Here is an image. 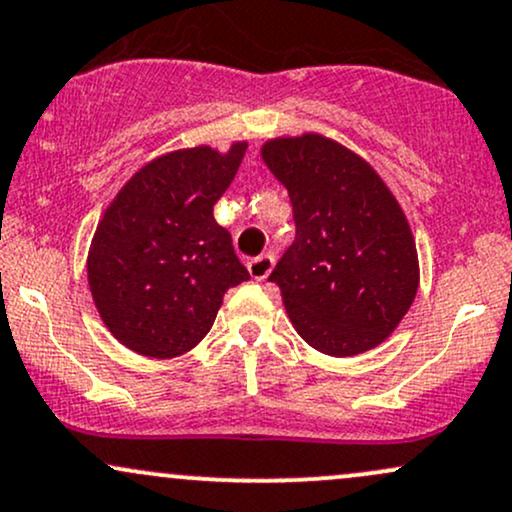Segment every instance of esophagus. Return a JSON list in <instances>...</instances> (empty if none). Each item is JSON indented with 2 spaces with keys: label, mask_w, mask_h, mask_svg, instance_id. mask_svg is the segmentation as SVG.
Returning a JSON list of instances; mask_svg holds the SVG:
<instances>
[{
  "label": "esophagus",
  "mask_w": 512,
  "mask_h": 512,
  "mask_svg": "<svg viewBox=\"0 0 512 512\" xmlns=\"http://www.w3.org/2000/svg\"><path fill=\"white\" fill-rule=\"evenodd\" d=\"M273 266H275V258L270 254H263V256L251 258L249 266H246V268H249L251 278H254V280H266L270 275V270H273Z\"/></svg>",
  "instance_id": "esophagus-1"
}]
</instances>
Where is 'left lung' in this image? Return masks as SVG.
<instances>
[{"label": "left lung", "mask_w": 512, "mask_h": 512, "mask_svg": "<svg viewBox=\"0 0 512 512\" xmlns=\"http://www.w3.org/2000/svg\"><path fill=\"white\" fill-rule=\"evenodd\" d=\"M261 158L290 194L297 225L268 278L294 330L330 357L374 350L419 287L417 246L398 198L362 155L328 136L270 138Z\"/></svg>", "instance_id": "1"}]
</instances>
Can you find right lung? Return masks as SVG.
Returning <instances> with one entry per match:
<instances>
[{
    "label": "right lung",
    "mask_w": 512,
    "mask_h": 512,
    "mask_svg": "<svg viewBox=\"0 0 512 512\" xmlns=\"http://www.w3.org/2000/svg\"><path fill=\"white\" fill-rule=\"evenodd\" d=\"M246 141L179 148L146 162L98 222L88 287L107 330L143 357L189 352L213 328L222 297L249 280L213 206L232 184Z\"/></svg>",
    "instance_id": "obj_1"
}]
</instances>
